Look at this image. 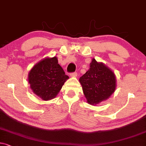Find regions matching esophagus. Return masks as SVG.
<instances>
[{
  "mask_svg": "<svg viewBox=\"0 0 146 146\" xmlns=\"http://www.w3.org/2000/svg\"><path fill=\"white\" fill-rule=\"evenodd\" d=\"M70 75L71 77H76L77 75H78V74H77V72H73L70 74Z\"/></svg>",
  "mask_w": 146,
  "mask_h": 146,
  "instance_id": "obj_1",
  "label": "esophagus"
}]
</instances>
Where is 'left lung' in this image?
I'll list each match as a JSON object with an SVG mask.
<instances>
[{
  "instance_id": "obj_1",
  "label": "left lung",
  "mask_w": 146,
  "mask_h": 146,
  "mask_svg": "<svg viewBox=\"0 0 146 146\" xmlns=\"http://www.w3.org/2000/svg\"><path fill=\"white\" fill-rule=\"evenodd\" d=\"M79 82L88 104L95 106L108 100L116 87V78L110 68L93 58L90 68Z\"/></svg>"
}]
</instances>
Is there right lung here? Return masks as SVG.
Returning a JSON list of instances; mask_svg holds the SVG:
<instances>
[{
	"mask_svg": "<svg viewBox=\"0 0 146 146\" xmlns=\"http://www.w3.org/2000/svg\"><path fill=\"white\" fill-rule=\"evenodd\" d=\"M69 78L56 56L45 57L36 63L28 73V82L32 92L44 101L57 96L64 82Z\"/></svg>",
	"mask_w": 146,
	"mask_h": 146,
	"instance_id": "obj_1",
	"label": "right lung"
}]
</instances>
